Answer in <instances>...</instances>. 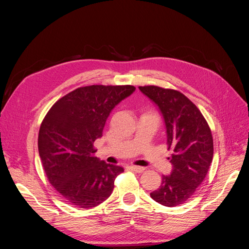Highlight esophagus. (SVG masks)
I'll list each match as a JSON object with an SVG mask.
<instances>
[{
	"label": "esophagus",
	"instance_id": "1",
	"mask_svg": "<svg viewBox=\"0 0 249 249\" xmlns=\"http://www.w3.org/2000/svg\"><path fill=\"white\" fill-rule=\"evenodd\" d=\"M129 168L131 169V171H133V172H136V173H138V174H140V173H142L143 171H144V167L143 166H136V165H130L129 166Z\"/></svg>",
	"mask_w": 249,
	"mask_h": 249
}]
</instances>
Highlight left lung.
<instances>
[{
    "label": "left lung",
    "mask_w": 249,
    "mask_h": 249,
    "mask_svg": "<svg viewBox=\"0 0 249 249\" xmlns=\"http://www.w3.org/2000/svg\"><path fill=\"white\" fill-rule=\"evenodd\" d=\"M139 89L159 107L165 124L168 150L174 152L169 176H162L160 188L150 197L166 207L184 204L206 178L213 160L211 129L197 106L180 91L156 86Z\"/></svg>",
    "instance_id": "1"
}]
</instances>
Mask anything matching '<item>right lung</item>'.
<instances>
[{"instance_id":"1","label":"right lung","mask_w":249,"mask_h":249,"mask_svg":"<svg viewBox=\"0 0 249 249\" xmlns=\"http://www.w3.org/2000/svg\"><path fill=\"white\" fill-rule=\"evenodd\" d=\"M135 90L133 86L78 88L50 108L39 129L38 150L46 177L71 205L89 209L107 200L122 166L100 160L96 139L111 111Z\"/></svg>"}]
</instances>
